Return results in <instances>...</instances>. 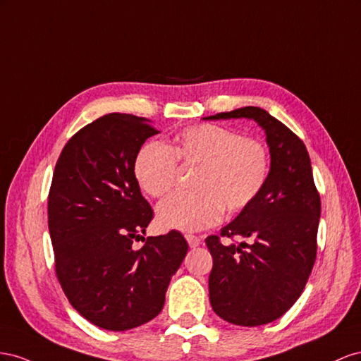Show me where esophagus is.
<instances>
[{
  "mask_svg": "<svg viewBox=\"0 0 361 361\" xmlns=\"http://www.w3.org/2000/svg\"><path fill=\"white\" fill-rule=\"evenodd\" d=\"M186 240H188L190 248H197V246H200V243H201V239L198 238V235H193V234H186Z\"/></svg>",
  "mask_w": 361,
  "mask_h": 361,
  "instance_id": "esophagus-1",
  "label": "esophagus"
}]
</instances>
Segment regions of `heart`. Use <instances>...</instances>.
<instances>
[{"label": "heart", "instance_id": "obj_1", "mask_svg": "<svg viewBox=\"0 0 361 361\" xmlns=\"http://www.w3.org/2000/svg\"><path fill=\"white\" fill-rule=\"evenodd\" d=\"M177 161L197 168L193 192L173 193L157 207L163 228L198 231L219 221L222 209L238 213L251 205L269 177V154L260 140L214 123L181 130L163 145L148 142L135 159V177L152 198L169 193L177 178Z\"/></svg>", "mask_w": 361, "mask_h": 361}]
</instances>
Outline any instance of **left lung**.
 <instances>
[{"label": "left lung", "mask_w": 361, "mask_h": 361, "mask_svg": "<svg viewBox=\"0 0 361 361\" xmlns=\"http://www.w3.org/2000/svg\"><path fill=\"white\" fill-rule=\"evenodd\" d=\"M252 119L264 130L269 177L255 201L205 239L213 257L210 304L224 321L257 326L283 316L301 296L317 250L321 198L304 142L260 107H242L204 119Z\"/></svg>", "instance_id": "1"}]
</instances>
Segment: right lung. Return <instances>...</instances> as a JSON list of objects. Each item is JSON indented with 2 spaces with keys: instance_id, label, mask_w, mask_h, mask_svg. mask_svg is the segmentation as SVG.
<instances>
[{
  "instance_id": "right-lung-1",
  "label": "right lung",
  "mask_w": 361,
  "mask_h": 361,
  "mask_svg": "<svg viewBox=\"0 0 361 361\" xmlns=\"http://www.w3.org/2000/svg\"><path fill=\"white\" fill-rule=\"evenodd\" d=\"M149 122L109 113L87 123L61 151L48 195L59 283L81 316L109 331L136 328L161 312L189 250L180 231L142 235L154 213L133 166L159 133ZM139 238L146 245L136 250Z\"/></svg>"
}]
</instances>
